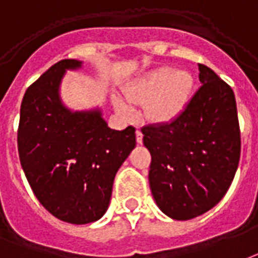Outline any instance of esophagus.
Here are the masks:
<instances>
[{"label":"esophagus","mask_w":258,"mask_h":258,"mask_svg":"<svg viewBox=\"0 0 258 258\" xmlns=\"http://www.w3.org/2000/svg\"><path fill=\"white\" fill-rule=\"evenodd\" d=\"M137 142H138V144H142V142H144V134H142L141 130H137Z\"/></svg>","instance_id":"esophagus-1"}]
</instances>
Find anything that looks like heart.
Here are the masks:
<instances>
[{
  "instance_id": "1",
  "label": "heart",
  "mask_w": 258,
  "mask_h": 258,
  "mask_svg": "<svg viewBox=\"0 0 258 258\" xmlns=\"http://www.w3.org/2000/svg\"><path fill=\"white\" fill-rule=\"evenodd\" d=\"M194 89V78L186 70L175 71L172 67L158 68L134 87L125 90L131 104H139L150 98L149 116L154 119H172L187 105ZM114 106L123 114L133 113V108L121 98H114Z\"/></svg>"
}]
</instances>
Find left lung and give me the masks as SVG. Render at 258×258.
Returning <instances> with one entry per match:
<instances>
[{"mask_svg": "<svg viewBox=\"0 0 258 258\" xmlns=\"http://www.w3.org/2000/svg\"><path fill=\"white\" fill-rule=\"evenodd\" d=\"M201 87L169 123L142 127L152 154L150 190L175 220H190L219 204L235 176L241 131L234 91L198 64Z\"/></svg>", "mask_w": 258, "mask_h": 258, "instance_id": "1", "label": "left lung"}]
</instances>
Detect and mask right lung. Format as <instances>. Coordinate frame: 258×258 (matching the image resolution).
<instances>
[{"mask_svg":"<svg viewBox=\"0 0 258 258\" xmlns=\"http://www.w3.org/2000/svg\"><path fill=\"white\" fill-rule=\"evenodd\" d=\"M82 61L61 60L23 97L17 149L32 191L51 215L71 224L100 220L116 172L137 145L135 128L112 130L98 108L71 110L60 86Z\"/></svg>","mask_w":258,"mask_h":258,"instance_id":"right-lung-1","label":"right lung"}]
</instances>
